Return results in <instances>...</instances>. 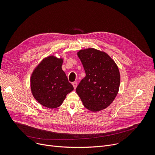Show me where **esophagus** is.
<instances>
[{
    "label": "esophagus",
    "mask_w": 155,
    "mask_h": 155,
    "mask_svg": "<svg viewBox=\"0 0 155 155\" xmlns=\"http://www.w3.org/2000/svg\"><path fill=\"white\" fill-rule=\"evenodd\" d=\"M72 85H73V87H74V88L75 89L77 88V82H73L72 83Z\"/></svg>",
    "instance_id": "1"
}]
</instances>
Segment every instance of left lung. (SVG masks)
I'll use <instances>...</instances> for the list:
<instances>
[{
	"label": "left lung",
	"mask_w": 155,
	"mask_h": 155,
	"mask_svg": "<svg viewBox=\"0 0 155 155\" xmlns=\"http://www.w3.org/2000/svg\"><path fill=\"white\" fill-rule=\"evenodd\" d=\"M77 54L86 76L80 81L76 92L87 109L93 112L104 109L119 91L118 67L107 54L94 48L80 50Z\"/></svg>",
	"instance_id": "1"
}]
</instances>
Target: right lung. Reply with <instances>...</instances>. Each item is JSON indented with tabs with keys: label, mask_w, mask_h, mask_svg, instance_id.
<instances>
[{
	"label": "right lung",
	"mask_w": 155,
	"mask_h": 155,
	"mask_svg": "<svg viewBox=\"0 0 155 155\" xmlns=\"http://www.w3.org/2000/svg\"><path fill=\"white\" fill-rule=\"evenodd\" d=\"M62 63L61 58L49 56L40 63L31 78L32 95L39 103L48 108L59 107L67 95L73 90L62 70Z\"/></svg>",
	"instance_id": "right-lung-1"
}]
</instances>
